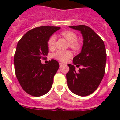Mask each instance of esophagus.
Returning <instances> with one entry per match:
<instances>
[{"label": "esophagus", "mask_w": 120, "mask_h": 120, "mask_svg": "<svg viewBox=\"0 0 120 120\" xmlns=\"http://www.w3.org/2000/svg\"><path fill=\"white\" fill-rule=\"evenodd\" d=\"M64 65V64H62V63H59V67H62Z\"/></svg>", "instance_id": "1"}]
</instances>
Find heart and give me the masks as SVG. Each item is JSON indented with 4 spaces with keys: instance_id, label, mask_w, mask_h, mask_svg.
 <instances>
[{
    "instance_id": "obj_1",
    "label": "heart",
    "mask_w": 120,
    "mask_h": 120,
    "mask_svg": "<svg viewBox=\"0 0 120 120\" xmlns=\"http://www.w3.org/2000/svg\"><path fill=\"white\" fill-rule=\"evenodd\" d=\"M61 35L69 42L70 46L72 49H77L79 48V43H77V37L75 32L72 31H64L62 32ZM56 43V37L55 35L51 36L48 40L49 48L52 49H53ZM71 53L68 50H58L53 55V56L55 59H58L61 62H65L71 57Z\"/></svg>"
}]
</instances>
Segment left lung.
Masks as SVG:
<instances>
[{
    "label": "left lung",
    "mask_w": 120,
    "mask_h": 120,
    "mask_svg": "<svg viewBox=\"0 0 120 120\" xmlns=\"http://www.w3.org/2000/svg\"><path fill=\"white\" fill-rule=\"evenodd\" d=\"M69 27L80 31L83 39L81 52L74 57L73 64H68L67 73L68 87L79 96H87L94 93L105 73L106 52L104 42L91 28L85 25ZM83 67L78 71L75 67Z\"/></svg>",
    "instance_id": "obj_1"
}]
</instances>
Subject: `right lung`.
Instances as JSON below:
<instances>
[{
    "label": "right lung",
    "mask_w": 120,
    "mask_h": 120,
    "mask_svg": "<svg viewBox=\"0 0 120 120\" xmlns=\"http://www.w3.org/2000/svg\"><path fill=\"white\" fill-rule=\"evenodd\" d=\"M61 27L40 26L29 30L18 42L14 55V68L18 81L25 92L40 97L48 93L59 67L55 59L41 63L48 55V40Z\"/></svg>",
    "instance_id": "obj_1"
}]
</instances>
